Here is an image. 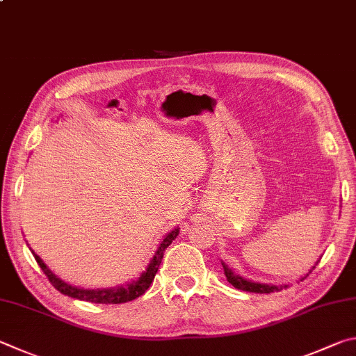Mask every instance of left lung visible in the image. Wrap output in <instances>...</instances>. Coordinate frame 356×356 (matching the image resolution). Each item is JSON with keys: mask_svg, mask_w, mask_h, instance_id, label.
<instances>
[{"mask_svg": "<svg viewBox=\"0 0 356 356\" xmlns=\"http://www.w3.org/2000/svg\"><path fill=\"white\" fill-rule=\"evenodd\" d=\"M316 264L311 267V270L314 269ZM222 266H223V272H225V277L228 280V283H232L236 289H241V291H245V292H257V294H270V292H278V291H282V289L288 288V286H289V284H267V283L252 282V280H247L244 277L238 275V273H234L233 269H229L228 264L223 263V261H222ZM303 278L305 277H302L300 280H303Z\"/></svg>", "mask_w": 356, "mask_h": 356, "instance_id": "left-lung-1", "label": "left lung"}]
</instances>
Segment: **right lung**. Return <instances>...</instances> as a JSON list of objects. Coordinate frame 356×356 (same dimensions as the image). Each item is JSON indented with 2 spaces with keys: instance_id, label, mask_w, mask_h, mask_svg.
<instances>
[{
  "instance_id": "1",
  "label": "right lung",
  "mask_w": 356,
  "mask_h": 356,
  "mask_svg": "<svg viewBox=\"0 0 356 356\" xmlns=\"http://www.w3.org/2000/svg\"><path fill=\"white\" fill-rule=\"evenodd\" d=\"M179 233V227H175L170 233L164 236V239L161 241L158 250L154 252L153 258L149 259L147 269L143 270L139 277L127 282L124 284L115 286V288H98V289H90V288H79V286H73L70 283H65L64 280H60L58 275L48 269V266L43 263L39 254H35L33 248H29L33 252L37 264L40 266L43 273L48 277L49 283H51L56 289L62 292L64 296H68L72 298H78V300L90 302V303H104V305H117V303H127L134 300V298L140 297L143 292H145L149 284L154 280L156 272H158V267L164 257L165 248L172 244Z\"/></svg>"
}]
</instances>
